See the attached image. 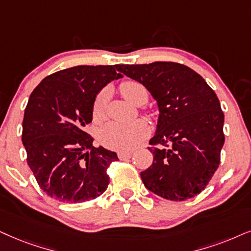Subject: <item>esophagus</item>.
I'll use <instances>...</instances> for the list:
<instances>
[{
	"mask_svg": "<svg viewBox=\"0 0 251 251\" xmlns=\"http://www.w3.org/2000/svg\"><path fill=\"white\" fill-rule=\"evenodd\" d=\"M132 156V151H119L118 153V157L119 160H127V158H129Z\"/></svg>",
	"mask_w": 251,
	"mask_h": 251,
	"instance_id": "1",
	"label": "esophagus"
}]
</instances>
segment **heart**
I'll use <instances>...</instances> for the list:
<instances>
[{"label":"heart","mask_w":251,"mask_h":251,"mask_svg":"<svg viewBox=\"0 0 251 251\" xmlns=\"http://www.w3.org/2000/svg\"><path fill=\"white\" fill-rule=\"evenodd\" d=\"M120 93L126 100L135 104L142 105L147 102L148 93L144 84L136 81H125L120 84ZM106 102H107V90H102L95 98L93 104L94 122L100 123L105 119L106 115ZM149 125L145 120L136 119L128 124L109 123L100 129L98 133V140L104 147L115 149V151H131L141 144L149 135Z\"/></svg>","instance_id":"1"}]
</instances>
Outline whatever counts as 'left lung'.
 <instances>
[{
	"mask_svg": "<svg viewBox=\"0 0 251 251\" xmlns=\"http://www.w3.org/2000/svg\"><path fill=\"white\" fill-rule=\"evenodd\" d=\"M156 100L160 117L149 141L153 163L140 174L145 186L174 201L204 190L220 164L224 120L217 95L193 69L177 62L117 65Z\"/></svg>",
	"mask_w": 251,
	"mask_h": 251,
	"instance_id": "left-lung-1",
	"label": "left lung"
}]
</instances>
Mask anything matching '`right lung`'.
<instances>
[{"label":"right lung","mask_w":251,"mask_h":251,"mask_svg":"<svg viewBox=\"0 0 251 251\" xmlns=\"http://www.w3.org/2000/svg\"><path fill=\"white\" fill-rule=\"evenodd\" d=\"M122 77L116 66H76L46 76L25 107L22 141L40 189L63 202H83L109 185L115 151L94 147L84 131L100 90Z\"/></svg>","instance_id":"add662e5"}]
</instances>
